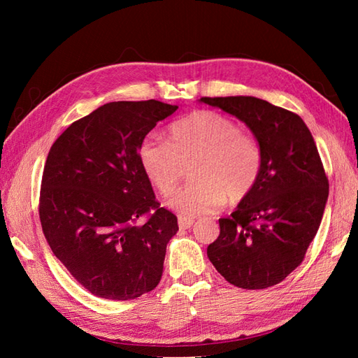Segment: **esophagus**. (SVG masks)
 <instances>
[{"instance_id":"obj_1","label":"esophagus","mask_w":358,"mask_h":358,"mask_svg":"<svg viewBox=\"0 0 358 358\" xmlns=\"http://www.w3.org/2000/svg\"><path fill=\"white\" fill-rule=\"evenodd\" d=\"M192 224H194V220H192V218L178 217V226H180V229H189V227H192Z\"/></svg>"}]
</instances>
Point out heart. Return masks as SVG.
<instances>
[{
    "mask_svg": "<svg viewBox=\"0 0 358 358\" xmlns=\"http://www.w3.org/2000/svg\"><path fill=\"white\" fill-rule=\"evenodd\" d=\"M144 173L163 196L177 191L185 167L192 166L187 186L171 201L185 217H199L245 201L262 172V150L255 138L240 132L229 117L195 110L169 127V141L144 138L138 148Z\"/></svg>",
    "mask_w": 358,
    "mask_h": 358,
    "instance_id": "1",
    "label": "heart"
}]
</instances>
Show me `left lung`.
<instances>
[{"label":"left lung","mask_w":358,"mask_h":358,"mask_svg":"<svg viewBox=\"0 0 358 358\" xmlns=\"http://www.w3.org/2000/svg\"><path fill=\"white\" fill-rule=\"evenodd\" d=\"M243 121L262 150L254 191L227 218L208 257L231 285L264 289L283 281L320 227L329 183L310 131L296 113L255 96L200 98Z\"/></svg>","instance_id":"left-lung-1"}]
</instances>
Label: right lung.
Returning <instances> with one entry per match:
<instances>
[{"instance_id": "add662e5", "label": "right lung", "mask_w": 358, "mask_h": 358, "mask_svg": "<svg viewBox=\"0 0 358 358\" xmlns=\"http://www.w3.org/2000/svg\"><path fill=\"white\" fill-rule=\"evenodd\" d=\"M177 109L157 100L108 103L67 127L45 159L44 237L71 275L101 299L132 300L162 280L178 224L155 201L138 148Z\"/></svg>"}]
</instances>
